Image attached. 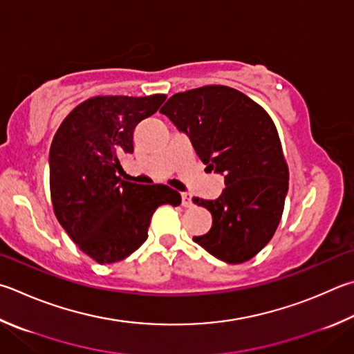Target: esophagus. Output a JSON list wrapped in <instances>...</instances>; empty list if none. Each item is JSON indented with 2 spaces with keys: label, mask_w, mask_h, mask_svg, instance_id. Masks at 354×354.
<instances>
[{
  "label": "esophagus",
  "mask_w": 354,
  "mask_h": 354,
  "mask_svg": "<svg viewBox=\"0 0 354 354\" xmlns=\"http://www.w3.org/2000/svg\"><path fill=\"white\" fill-rule=\"evenodd\" d=\"M183 196V205L184 207H192V205H194V201H192V195L190 194H183L181 195Z\"/></svg>",
  "instance_id": "esophagus-1"
}]
</instances>
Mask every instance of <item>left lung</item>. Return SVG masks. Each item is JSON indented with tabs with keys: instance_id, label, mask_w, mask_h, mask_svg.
<instances>
[{
	"instance_id": "8db88e82",
	"label": "left lung",
	"mask_w": 354,
	"mask_h": 354,
	"mask_svg": "<svg viewBox=\"0 0 354 354\" xmlns=\"http://www.w3.org/2000/svg\"><path fill=\"white\" fill-rule=\"evenodd\" d=\"M185 133L207 169L224 175L216 199L194 198L212 214L194 241L230 265L248 261L272 239L283 214L288 165L277 128L246 94L223 85L178 93L160 108Z\"/></svg>"
}]
</instances>
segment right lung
Segmentation results:
<instances>
[{
	"instance_id": "add662e5",
	"label": "right lung",
	"mask_w": 354,
	"mask_h": 354,
	"mask_svg": "<svg viewBox=\"0 0 354 354\" xmlns=\"http://www.w3.org/2000/svg\"><path fill=\"white\" fill-rule=\"evenodd\" d=\"M164 100V94L91 97L66 115L50 144L54 214L82 252L100 265L140 248L159 205L181 204V195L169 185L119 178V158L134 150V128Z\"/></svg>"
}]
</instances>
